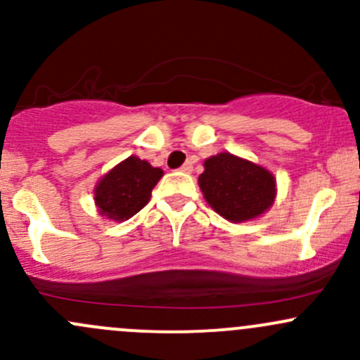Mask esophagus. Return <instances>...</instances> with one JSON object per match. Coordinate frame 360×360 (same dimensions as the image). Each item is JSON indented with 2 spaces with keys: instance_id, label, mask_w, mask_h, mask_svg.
Instances as JSON below:
<instances>
[{
  "instance_id": "obj_1",
  "label": "esophagus",
  "mask_w": 360,
  "mask_h": 360,
  "mask_svg": "<svg viewBox=\"0 0 360 360\" xmlns=\"http://www.w3.org/2000/svg\"><path fill=\"white\" fill-rule=\"evenodd\" d=\"M191 170H193V162H190V160H188V162L181 167V172H191Z\"/></svg>"
}]
</instances>
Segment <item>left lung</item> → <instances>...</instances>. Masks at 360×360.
I'll list each match as a JSON object with an SVG mask.
<instances>
[{
    "label": "left lung",
    "mask_w": 360,
    "mask_h": 360,
    "mask_svg": "<svg viewBox=\"0 0 360 360\" xmlns=\"http://www.w3.org/2000/svg\"><path fill=\"white\" fill-rule=\"evenodd\" d=\"M198 184L207 203L231 223L254 219L271 207L277 184L270 170L231 153L203 162Z\"/></svg>",
    "instance_id": "8db88e82"
}]
</instances>
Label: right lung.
<instances>
[{"instance_id":"right-lung-1","label":"right lung","mask_w":360,"mask_h":360,"mask_svg":"<svg viewBox=\"0 0 360 360\" xmlns=\"http://www.w3.org/2000/svg\"><path fill=\"white\" fill-rule=\"evenodd\" d=\"M163 170L151 167L146 160L129 157L112 167L94 190V200L101 216L112 221L130 219L150 202Z\"/></svg>"}]
</instances>
